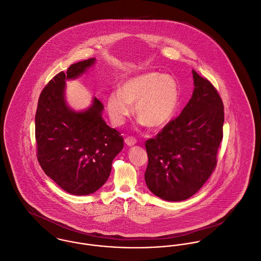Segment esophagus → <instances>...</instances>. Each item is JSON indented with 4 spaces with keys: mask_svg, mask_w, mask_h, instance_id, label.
Segmentation results:
<instances>
[{
    "mask_svg": "<svg viewBox=\"0 0 261 261\" xmlns=\"http://www.w3.org/2000/svg\"><path fill=\"white\" fill-rule=\"evenodd\" d=\"M136 142H137L136 138H134V137H132V136H128V137L125 138V143H126L128 146H132V145L136 144Z\"/></svg>",
    "mask_w": 261,
    "mask_h": 261,
    "instance_id": "obj_1",
    "label": "esophagus"
}]
</instances>
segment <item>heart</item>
Segmentation results:
<instances>
[{
  "label": "heart",
  "mask_w": 261,
  "mask_h": 261,
  "mask_svg": "<svg viewBox=\"0 0 261 261\" xmlns=\"http://www.w3.org/2000/svg\"><path fill=\"white\" fill-rule=\"evenodd\" d=\"M179 103L176 81L169 74L148 72L125 81L119 91L109 94L106 106L111 122L121 126L133 113L140 122L150 127H161L173 117Z\"/></svg>",
  "instance_id": "heart-1"
}]
</instances>
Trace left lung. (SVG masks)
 Listing matches in <instances>:
<instances>
[{"label": "left lung", "instance_id": "left-lung-1", "mask_svg": "<svg viewBox=\"0 0 261 261\" xmlns=\"http://www.w3.org/2000/svg\"><path fill=\"white\" fill-rule=\"evenodd\" d=\"M193 76L195 90L180 115L145 142V182L165 201L187 200L204 186L216 168L223 139L222 99L206 77L195 70Z\"/></svg>", "mask_w": 261, "mask_h": 261}]
</instances>
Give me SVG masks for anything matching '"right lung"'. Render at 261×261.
<instances>
[{"mask_svg": "<svg viewBox=\"0 0 261 261\" xmlns=\"http://www.w3.org/2000/svg\"><path fill=\"white\" fill-rule=\"evenodd\" d=\"M94 63L90 58L57 73L42 90L35 115L38 162L46 175L75 196L93 194L104 185L124 146L120 132L103 120L104 106L97 98L84 112L65 104V80L76 79Z\"/></svg>", "mask_w": 261, "mask_h": 261, "instance_id": "right-lung-1", "label": "right lung"}]
</instances>
